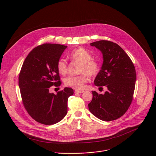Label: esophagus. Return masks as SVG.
I'll list each match as a JSON object with an SVG mask.
<instances>
[{
    "label": "esophagus",
    "mask_w": 156,
    "mask_h": 156,
    "mask_svg": "<svg viewBox=\"0 0 156 156\" xmlns=\"http://www.w3.org/2000/svg\"><path fill=\"white\" fill-rule=\"evenodd\" d=\"M75 92L76 93H83L84 92V90H76L75 91Z\"/></svg>",
    "instance_id": "obj_1"
}]
</instances>
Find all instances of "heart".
<instances>
[{"mask_svg":"<svg viewBox=\"0 0 156 156\" xmlns=\"http://www.w3.org/2000/svg\"><path fill=\"white\" fill-rule=\"evenodd\" d=\"M69 57L73 61L80 63L77 76H68L63 79L64 84L76 90H81L84 84L88 81V76L96 77L101 70V65L99 61L92 58V55L87 50L83 48H78L72 51ZM57 69L58 73L62 75L67 72V62L61 58L57 63Z\"/></svg>","mask_w":156,"mask_h":156,"instance_id":"obj_1","label":"heart"}]
</instances>
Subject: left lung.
Returning a JSON list of instances; mask_svg holds the SVG:
<instances>
[{
  "mask_svg": "<svg viewBox=\"0 0 156 156\" xmlns=\"http://www.w3.org/2000/svg\"><path fill=\"white\" fill-rule=\"evenodd\" d=\"M99 49L104 62L94 84L107 88L104 94L92 91L89 110L97 118L112 121L123 115L129 107L135 91L136 73L134 64L117 44L101 40L90 44Z\"/></svg>",
  "mask_w": 156,
  "mask_h": 156,
  "instance_id": "8db88e82",
  "label": "left lung"
}]
</instances>
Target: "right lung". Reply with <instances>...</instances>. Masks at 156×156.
<instances>
[{"label":"right lung","mask_w":156,"mask_h":156,"mask_svg":"<svg viewBox=\"0 0 156 156\" xmlns=\"http://www.w3.org/2000/svg\"><path fill=\"white\" fill-rule=\"evenodd\" d=\"M66 47L47 43L36 47L25 58L19 74L22 103L28 114L44 125H54L65 117L68 99L73 94L70 87L57 94L49 93L51 86L62 84L57 63Z\"/></svg>","instance_id":"add662e5"}]
</instances>
